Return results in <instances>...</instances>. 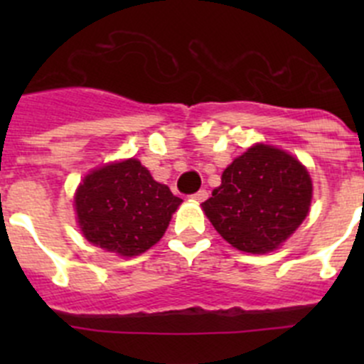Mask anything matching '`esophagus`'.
<instances>
[{
    "mask_svg": "<svg viewBox=\"0 0 364 364\" xmlns=\"http://www.w3.org/2000/svg\"><path fill=\"white\" fill-rule=\"evenodd\" d=\"M192 199L196 200V203H204V200L208 199V190H199V192L193 193Z\"/></svg>",
    "mask_w": 364,
    "mask_h": 364,
    "instance_id": "obj_1",
    "label": "esophagus"
}]
</instances>
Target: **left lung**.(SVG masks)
I'll list each match as a JSON object with an SVG mask.
<instances>
[{
	"instance_id": "obj_1",
	"label": "left lung",
	"mask_w": 364,
	"mask_h": 364,
	"mask_svg": "<svg viewBox=\"0 0 364 364\" xmlns=\"http://www.w3.org/2000/svg\"><path fill=\"white\" fill-rule=\"evenodd\" d=\"M311 203V179L294 156L257 144L222 174L203 209L234 248L267 253L301 225Z\"/></svg>"
}]
</instances>
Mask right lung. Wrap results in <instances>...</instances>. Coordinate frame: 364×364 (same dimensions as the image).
Segmentation results:
<instances>
[{"mask_svg": "<svg viewBox=\"0 0 364 364\" xmlns=\"http://www.w3.org/2000/svg\"><path fill=\"white\" fill-rule=\"evenodd\" d=\"M181 203L135 159L97 168L75 193L84 237L124 257L139 255L160 241Z\"/></svg>", "mask_w": 364, "mask_h": 364, "instance_id": "add662e5", "label": "right lung"}]
</instances>
